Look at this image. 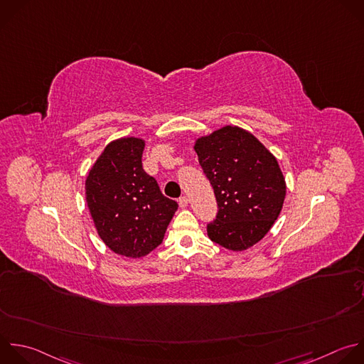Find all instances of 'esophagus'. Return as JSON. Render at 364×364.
I'll use <instances>...</instances> for the list:
<instances>
[{
    "instance_id": "obj_1",
    "label": "esophagus",
    "mask_w": 364,
    "mask_h": 364,
    "mask_svg": "<svg viewBox=\"0 0 364 364\" xmlns=\"http://www.w3.org/2000/svg\"><path fill=\"white\" fill-rule=\"evenodd\" d=\"M178 205H180V208H186L187 205H188V198L184 196V197H181L180 200H178Z\"/></svg>"
}]
</instances>
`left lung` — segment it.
Here are the masks:
<instances>
[{
    "label": "left lung",
    "instance_id": "1",
    "mask_svg": "<svg viewBox=\"0 0 364 364\" xmlns=\"http://www.w3.org/2000/svg\"><path fill=\"white\" fill-rule=\"evenodd\" d=\"M198 163L218 204L207 225L211 241L245 252L269 232L286 198V180L277 159L250 132L224 126L194 143Z\"/></svg>",
    "mask_w": 364,
    "mask_h": 364
}]
</instances>
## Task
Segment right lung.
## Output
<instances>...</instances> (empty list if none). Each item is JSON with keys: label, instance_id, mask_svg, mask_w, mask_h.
I'll return each instance as SVG.
<instances>
[{"label": "right lung", "instance_id": "right-lung-1", "mask_svg": "<svg viewBox=\"0 0 364 364\" xmlns=\"http://www.w3.org/2000/svg\"><path fill=\"white\" fill-rule=\"evenodd\" d=\"M144 146L139 137L108 143L85 180V200L100 238L129 259L144 257L161 245L178 207L143 170Z\"/></svg>", "mask_w": 364, "mask_h": 364}]
</instances>
